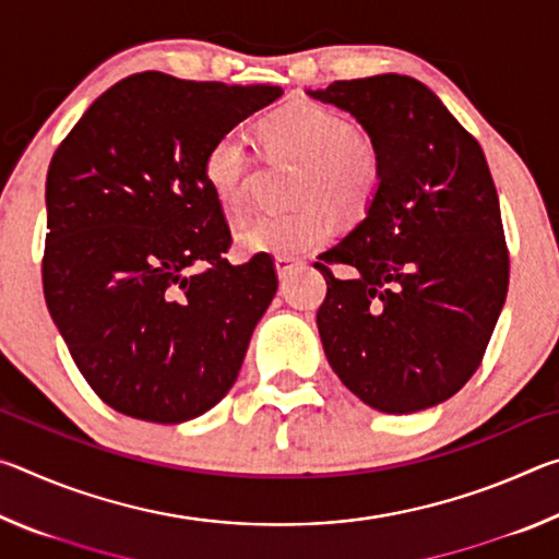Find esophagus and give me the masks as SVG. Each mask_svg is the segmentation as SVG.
Instances as JSON below:
<instances>
[{
    "label": "esophagus",
    "instance_id": "34e87169",
    "mask_svg": "<svg viewBox=\"0 0 559 559\" xmlns=\"http://www.w3.org/2000/svg\"><path fill=\"white\" fill-rule=\"evenodd\" d=\"M300 266V261L298 259H288V257H278L276 259V273H278V278H288L293 271H296Z\"/></svg>",
    "mask_w": 559,
    "mask_h": 559
}]
</instances>
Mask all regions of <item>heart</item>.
Returning a JSON list of instances; mask_svg holds the SVG:
<instances>
[{
  "mask_svg": "<svg viewBox=\"0 0 559 559\" xmlns=\"http://www.w3.org/2000/svg\"><path fill=\"white\" fill-rule=\"evenodd\" d=\"M263 138L276 153L300 159L290 212L261 214L236 234L243 253L296 259L333 239V209L345 219L370 210L382 185V159L370 140L357 135L349 120L318 103H288L263 120ZM204 182L226 214L246 204L249 150L239 132L216 138L204 155Z\"/></svg>",
  "mask_w": 559,
  "mask_h": 559,
  "instance_id": "b5f03b06",
  "label": "heart"
}]
</instances>
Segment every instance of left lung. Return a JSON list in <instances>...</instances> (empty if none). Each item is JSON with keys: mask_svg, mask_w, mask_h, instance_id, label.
<instances>
[{"mask_svg": "<svg viewBox=\"0 0 559 559\" xmlns=\"http://www.w3.org/2000/svg\"><path fill=\"white\" fill-rule=\"evenodd\" d=\"M310 98L359 120L382 159L367 216L316 266L330 367L372 409L447 402L478 370L508 296L498 192L478 140L409 75L335 81ZM345 262L356 278L337 280Z\"/></svg>", "mask_w": 559, "mask_h": 559, "instance_id": "8db88e82", "label": "left lung"}]
</instances>
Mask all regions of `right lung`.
Listing matches in <instances>:
<instances>
[{
	"label": "right lung",
	"mask_w": 559,
	"mask_h": 559,
	"mask_svg": "<svg viewBox=\"0 0 559 559\" xmlns=\"http://www.w3.org/2000/svg\"><path fill=\"white\" fill-rule=\"evenodd\" d=\"M145 71L83 112L46 175L49 313L91 390L132 419L179 424L222 400L276 296L269 253L234 266L204 182L216 138L281 96Z\"/></svg>",
	"instance_id": "obj_1"
}]
</instances>
